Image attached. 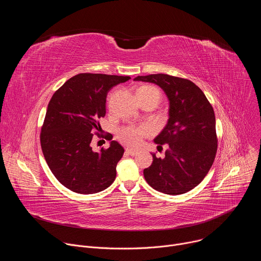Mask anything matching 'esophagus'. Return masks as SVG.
I'll use <instances>...</instances> for the list:
<instances>
[{
    "label": "esophagus",
    "mask_w": 261,
    "mask_h": 261,
    "mask_svg": "<svg viewBox=\"0 0 261 261\" xmlns=\"http://www.w3.org/2000/svg\"><path fill=\"white\" fill-rule=\"evenodd\" d=\"M126 153L128 154V155H131V156H135V155H137V151L136 150H133V148H129V147H127L126 148Z\"/></svg>",
    "instance_id": "obj_1"
}]
</instances>
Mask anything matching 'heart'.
I'll list each match as a JSON object with an SVG mask.
<instances>
[{
	"instance_id": "obj_1",
	"label": "heart",
	"mask_w": 261,
	"mask_h": 261,
	"mask_svg": "<svg viewBox=\"0 0 261 261\" xmlns=\"http://www.w3.org/2000/svg\"><path fill=\"white\" fill-rule=\"evenodd\" d=\"M137 95H153L157 94L160 96V92L157 88L152 86H143L140 87L137 92ZM148 132V128H133V127H127L120 131V138L122 141H124L127 144L130 145H136L139 143L141 136Z\"/></svg>"
}]
</instances>
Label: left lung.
Wrapping results in <instances>:
<instances>
[{"label": "left lung", "mask_w": 261, "mask_h": 261, "mask_svg": "<svg viewBox=\"0 0 261 261\" xmlns=\"http://www.w3.org/2000/svg\"><path fill=\"white\" fill-rule=\"evenodd\" d=\"M135 82L159 86L169 101L166 126L154 139L158 147L167 143L164 158L153 156V163L143 169L146 182L155 190L178 195L195 188L213 165L217 153L214 109L203 92L191 81L151 74Z\"/></svg>", "instance_id": "left-lung-1"}]
</instances>
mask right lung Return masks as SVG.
<instances>
[{
  "label": "right lung",
  "mask_w": 261,
  "mask_h": 261,
  "mask_svg": "<svg viewBox=\"0 0 261 261\" xmlns=\"http://www.w3.org/2000/svg\"><path fill=\"white\" fill-rule=\"evenodd\" d=\"M130 76L81 73L68 80L51 97L40 141L48 167L69 190L94 194L114 182L124 147L116 140L94 152L93 132L106 114V96Z\"/></svg>",
  "instance_id": "add662e5"
}]
</instances>
